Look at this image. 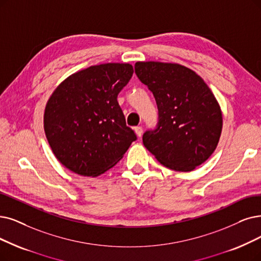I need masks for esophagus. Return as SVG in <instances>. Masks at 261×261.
Returning a JSON list of instances; mask_svg holds the SVG:
<instances>
[{"label": "esophagus", "instance_id": "1", "mask_svg": "<svg viewBox=\"0 0 261 261\" xmlns=\"http://www.w3.org/2000/svg\"><path fill=\"white\" fill-rule=\"evenodd\" d=\"M135 132H136V134H137V136H138V137H141V136H142V132H143V129H142V127H141V126H136V127H135Z\"/></svg>", "mask_w": 261, "mask_h": 261}]
</instances>
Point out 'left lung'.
<instances>
[{
    "label": "left lung",
    "mask_w": 261,
    "mask_h": 261,
    "mask_svg": "<svg viewBox=\"0 0 261 261\" xmlns=\"http://www.w3.org/2000/svg\"><path fill=\"white\" fill-rule=\"evenodd\" d=\"M135 72L159 110L156 127L142 136L144 147L167 168L192 171L210 158L221 137L222 111L213 93L180 64L137 62Z\"/></svg>",
    "instance_id": "obj_1"
}]
</instances>
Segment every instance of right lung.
I'll return each mask as SVG.
<instances>
[{"mask_svg": "<svg viewBox=\"0 0 261 261\" xmlns=\"http://www.w3.org/2000/svg\"><path fill=\"white\" fill-rule=\"evenodd\" d=\"M133 72L130 64L90 66L52 93L44 116L46 137L56 158L72 172L97 176L137 140L117 99Z\"/></svg>", "mask_w": 261, "mask_h": 261, "instance_id": "right-lung-1", "label": "right lung"}]
</instances>
